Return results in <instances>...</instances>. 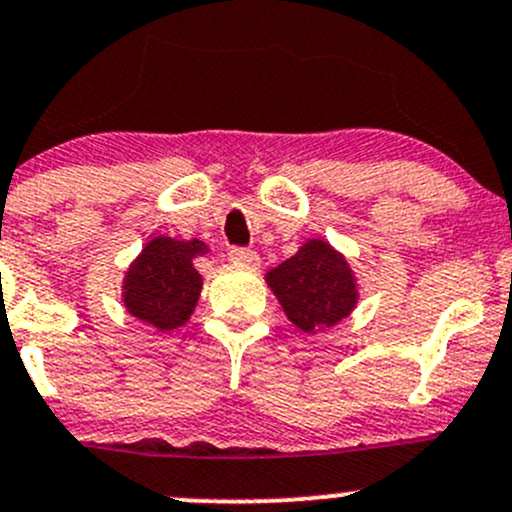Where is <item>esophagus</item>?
<instances>
[{
	"label": "esophagus",
	"instance_id": "esophagus-1",
	"mask_svg": "<svg viewBox=\"0 0 512 512\" xmlns=\"http://www.w3.org/2000/svg\"><path fill=\"white\" fill-rule=\"evenodd\" d=\"M230 260L238 262V265H245V267L260 265V257H257V252L245 250V247H233V250H230Z\"/></svg>",
	"mask_w": 512,
	"mask_h": 512
}]
</instances>
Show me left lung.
<instances>
[{"mask_svg":"<svg viewBox=\"0 0 512 512\" xmlns=\"http://www.w3.org/2000/svg\"><path fill=\"white\" fill-rule=\"evenodd\" d=\"M267 287L299 331L319 333L341 324L358 306V277L328 240L309 238L297 255L265 274Z\"/></svg>","mask_w":512,"mask_h":512,"instance_id":"obj_1","label":"left lung"}]
</instances>
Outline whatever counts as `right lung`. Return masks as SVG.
Wrapping results in <instances>:
<instances>
[{"label": "right lung", "instance_id": "1", "mask_svg": "<svg viewBox=\"0 0 512 512\" xmlns=\"http://www.w3.org/2000/svg\"><path fill=\"white\" fill-rule=\"evenodd\" d=\"M208 252L203 240L154 235L122 279V304L142 324L169 333L191 319L203 289L193 262Z\"/></svg>", "mask_w": 512, "mask_h": 512}]
</instances>
